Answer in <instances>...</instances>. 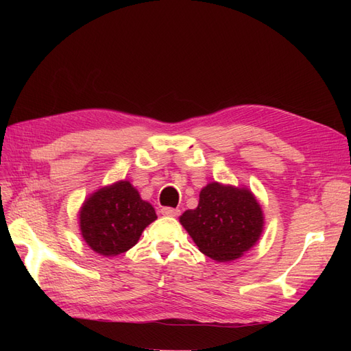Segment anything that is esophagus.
I'll use <instances>...</instances> for the list:
<instances>
[{
  "label": "esophagus",
  "mask_w": 351,
  "mask_h": 351,
  "mask_svg": "<svg viewBox=\"0 0 351 351\" xmlns=\"http://www.w3.org/2000/svg\"><path fill=\"white\" fill-rule=\"evenodd\" d=\"M161 214L164 215V217H178L180 215V210L178 209H174V208H162V210H161Z\"/></svg>",
  "instance_id": "1"
}]
</instances>
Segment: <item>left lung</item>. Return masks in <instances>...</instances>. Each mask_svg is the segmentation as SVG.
I'll list each match as a JSON object with an SVG mask.
<instances>
[{"label":"left lung","instance_id":"8db88e82","mask_svg":"<svg viewBox=\"0 0 351 351\" xmlns=\"http://www.w3.org/2000/svg\"><path fill=\"white\" fill-rule=\"evenodd\" d=\"M180 224L199 250L217 262L241 258L263 232L262 206L246 186L208 183L196 209H187Z\"/></svg>","mask_w":351,"mask_h":351}]
</instances>
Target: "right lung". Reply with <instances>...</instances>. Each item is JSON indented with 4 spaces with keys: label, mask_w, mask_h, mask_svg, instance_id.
I'll return each instance as SVG.
<instances>
[{
    "label": "right lung",
    "mask_w": 351,
    "mask_h": 351,
    "mask_svg": "<svg viewBox=\"0 0 351 351\" xmlns=\"http://www.w3.org/2000/svg\"><path fill=\"white\" fill-rule=\"evenodd\" d=\"M154 206L141 197L127 180L90 193L79 210L83 241L101 256H117L139 241L143 230L156 219Z\"/></svg>",
    "instance_id": "1"
}]
</instances>
